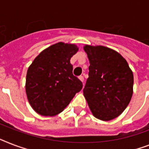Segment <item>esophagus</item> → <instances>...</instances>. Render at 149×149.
Returning <instances> with one entry per match:
<instances>
[{
	"label": "esophagus",
	"mask_w": 149,
	"mask_h": 149,
	"mask_svg": "<svg viewBox=\"0 0 149 149\" xmlns=\"http://www.w3.org/2000/svg\"><path fill=\"white\" fill-rule=\"evenodd\" d=\"M79 79H80V81H82L83 83V81H84V77H83V76H79Z\"/></svg>",
	"instance_id": "obj_1"
}]
</instances>
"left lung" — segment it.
<instances>
[{"instance_id":"left-lung-1","label":"left lung","mask_w":149,"mask_h":149,"mask_svg":"<svg viewBox=\"0 0 149 149\" xmlns=\"http://www.w3.org/2000/svg\"><path fill=\"white\" fill-rule=\"evenodd\" d=\"M89 78L83 94L95 118L109 121L125 109L133 93V73L126 60L113 49L85 46Z\"/></svg>"}]
</instances>
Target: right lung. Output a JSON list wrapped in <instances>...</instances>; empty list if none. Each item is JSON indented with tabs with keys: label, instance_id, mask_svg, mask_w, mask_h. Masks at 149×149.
Instances as JSON below:
<instances>
[{
	"label": "right lung",
	"instance_id": "1",
	"mask_svg": "<svg viewBox=\"0 0 149 149\" xmlns=\"http://www.w3.org/2000/svg\"><path fill=\"white\" fill-rule=\"evenodd\" d=\"M78 51L74 44L62 42L43 50L28 68L26 93L34 111L45 116L59 114L83 88L72 74L70 58Z\"/></svg>",
	"mask_w": 149,
	"mask_h": 149
}]
</instances>
